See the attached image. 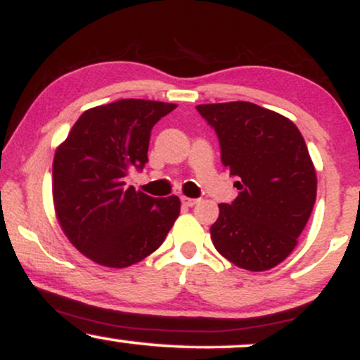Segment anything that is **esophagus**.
Segmentation results:
<instances>
[{
  "instance_id": "obj_1",
  "label": "esophagus",
  "mask_w": 360,
  "mask_h": 360,
  "mask_svg": "<svg viewBox=\"0 0 360 360\" xmlns=\"http://www.w3.org/2000/svg\"><path fill=\"white\" fill-rule=\"evenodd\" d=\"M181 201H183L184 206H194L198 203L196 198H188V196H181Z\"/></svg>"
}]
</instances>
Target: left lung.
Returning <instances> with one entry per match:
<instances>
[{"instance_id":"8db88e82","label":"left lung","mask_w":360,"mask_h":360,"mask_svg":"<svg viewBox=\"0 0 360 360\" xmlns=\"http://www.w3.org/2000/svg\"><path fill=\"white\" fill-rule=\"evenodd\" d=\"M217 131L221 162L238 196L218 205L214 249L242 269L260 272L291 254L316 200V172L291 120L249 101L198 105Z\"/></svg>"}]
</instances>
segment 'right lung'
Returning <instances> with one entry per match:
<instances>
[{
	"instance_id": "right-lung-1",
	"label": "right lung",
	"mask_w": 360,
	"mask_h": 360,
	"mask_svg": "<svg viewBox=\"0 0 360 360\" xmlns=\"http://www.w3.org/2000/svg\"><path fill=\"white\" fill-rule=\"evenodd\" d=\"M174 103L120 100L86 110L57 147L52 196L57 221L81 254L105 267L137 264L162 245L179 217L177 196L125 186L147 162L152 127Z\"/></svg>"
}]
</instances>
